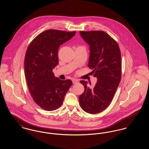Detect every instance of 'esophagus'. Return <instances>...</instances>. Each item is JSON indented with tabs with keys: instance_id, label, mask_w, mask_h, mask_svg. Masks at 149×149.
<instances>
[{
	"instance_id": "1",
	"label": "esophagus",
	"mask_w": 149,
	"mask_h": 149,
	"mask_svg": "<svg viewBox=\"0 0 149 149\" xmlns=\"http://www.w3.org/2000/svg\"><path fill=\"white\" fill-rule=\"evenodd\" d=\"M72 82H73V84H77V83H78V81L77 79H72Z\"/></svg>"
}]
</instances>
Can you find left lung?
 I'll list each match as a JSON object with an SVG mask.
<instances>
[{"label": "left lung", "mask_w": 149, "mask_h": 149, "mask_svg": "<svg viewBox=\"0 0 149 149\" xmlns=\"http://www.w3.org/2000/svg\"><path fill=\"white\" fill-rule=\"evenodd\" d=\"M79 32L90 46L88 67L97 80L93 88L87 81H80L85 91L79 96V102L85 111L94 114L108 107L117 90L122 74L120 51L116 41L105 32Z\"/></svg>", "instance_id": "left-lung-1"}]
</instances>
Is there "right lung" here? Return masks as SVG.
<instances>
[{"instance_id":"right-lung-1","label":"right lung","mask_w":149,"mask_h":149,"mask_svg":"<svg viewBox=\"0 0 149 149\" xmlns=\"http://www.w3.org/2000/svg\"><path fill=\"white\" fill-rule=\"evenodd\" d=\"M76 31L48 30L38 35L26 50L24 68L26 82L33 100L47 111L58 109L72 82L55 77L53 70L58 64L61 45L74 36Z\"/></svg>"}]
</instances>
